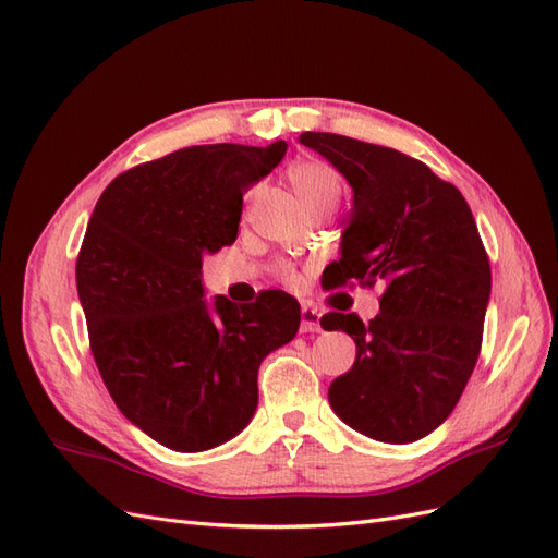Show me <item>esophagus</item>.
Returning a JSON list of instances; mask_svg holds the SVG:
<instances>
[{
  "instance_id": "1",
  "label": "esophagus",
  "mask_w": 558,
  "mask_h": 558,
  "mask_svg": "<svg viewBox=\"0 0 558 558\" xmlns=\"http://www.w3.org/2000/svg\"><path fill=\"white\" fill-rule=\"evenodd\" d=\"M320 330V312L312 305H302L300 310V332H318Z\"/></svg>"
}]
</instances>
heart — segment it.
<instances>
[{
  "instance_id": "obj_1",
  "label": "heart",
  "mask_w": 558,
  "mask_h": 558,
  "mask_svg": "<svg viewBox=\"0 0 558 558\" xmlns=\"http://www.w3.org/2000/svg\"><path fill=\"white\" fill-rule=\"evenodd\" d=\"M289 179L310 211H316L318 207H326V205H337L344 191L340 172L324 160L295 162L289 170ZM281 277L289 281L298 279L293 267H281Z\"/></svg>"
}]
</instances>
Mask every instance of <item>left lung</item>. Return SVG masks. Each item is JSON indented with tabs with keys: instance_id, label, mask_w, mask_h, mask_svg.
<instances>
[{
	"instance_id": "left-lung-1",
	"label": "left lung",
	"mask_w": 558,
	"mask_h": 558,
	"mask_svg": "<svg viewBox=\"0 0 558 558\" xmlns=\"http://www.w3.org/2000/svg\"><path fill=\"white\" fill-rule=\"evenodd\" d=\"M353 191L330 289L384 286L379 314L320 316L344 330L356 361L328 388L335 414L373 440L408 445L451 414L475 369L492 267L475 218L456 185L396 148L332 132H302Z\"/></svg>"
}]
</instances>
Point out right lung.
Segmentation results:
<instances>
[{"mask_svg": "<svg viewBox=\"0 0 558 558\" xmlns=\"http://www.w3.org/2000/svg\"><path fill=\"white\" fill-rule=\"evenodd\" d=\"M205 144L116 177L76 260V289L99 375L128 421L167 449L207 451L258 408V367L300 328L298 300H205L202 258L238 240L242 195L286 156Z\"/></svg>", "mask_w": 558, "mask_h": 558, "instance_id": "1", "label": "right lung"}]
</instances>
